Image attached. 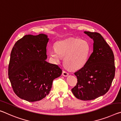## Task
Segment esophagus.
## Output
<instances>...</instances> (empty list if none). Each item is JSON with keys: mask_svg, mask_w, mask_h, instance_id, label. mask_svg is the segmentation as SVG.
Masks as SVG:
<instances>
[{"mask_svg": "<svg viewBox=\"0 0 121 121\" xmlns=\"http://www.w3.org/2000/svg\"><path fill=\"white\" fill-rule=\"evenodd\" d=\"M69 75V73L68 72H66V71L65 70H63L62 71V75L64 76H67Z\"/></svg>", "mask_w": 121, "mask_h": 121, "instance_id": "obj_1", "label": "esophagus"}]
</instances>
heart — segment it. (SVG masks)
<instances>
[{
    "instance_id": "1",
    "label": "heart",
    "mask_w": 121,
    "mask_h": 121,
    "mask_svg": "<svg viewBox=\"0 0 121 121\" xmlns=\"http://www.w3.org/2000/svg\"><path fill=\"white\" fill-rule=\"evenodd\" d=\"M55 48L49 51L50 56L53 60L59 62L64 56L65 64L71 69H77L87 64L91 46L86 40L69 38L56 42Z\"/></svg>"
}]
</instances>
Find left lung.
<instances>
[{
  "instance_id": "left-lung-1",
  "label": "left lung",
  "mask_w": 121,
  "mask_h": 121,
  "mask_svg": "<svg viewBox=\"0 0 121 121\" xmlns=\"http://www.w3.org/2000/svg\"><path fill=\"white\" fill-rule=\"evenodd\" d=\"M93 39V52L83 67L74 73L76 85L72 91L76 98L87 101L104 95L112 85L115 73L112 49L100 34L84 32Z\"/></svg>"
}]
</instances>
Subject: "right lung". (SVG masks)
<instances>
[{
  "mask_svg": "<svg viewBox=\"0 0 121 121\" xmlns=\"http://www.w3.org/2000/svg\"><path fill=\"white\" fill-rule=\"evenodd\" d=\"M47 35H26L11 53L8 75L14 93L28 102L40 101L51 91L53 81L62 74L57 65L46 60Z\"/></svg>",
  "mask_w": 121,
  "mask_h": 121,
  "instance_id": "right-lung-1",
  "label": "right lung"
}]
</instances>
